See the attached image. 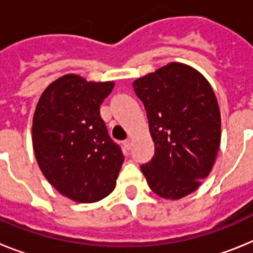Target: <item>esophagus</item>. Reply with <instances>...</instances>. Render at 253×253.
<instances>
[{
	"label": "esophagus",
	"instance_id": "esophagus-1",
	"mask_svg": "<svg viewBox=\"0 0 253 253\" xmlns=\"http://www.w3.org/2000/svg\"><path fill=\"white\" fill-rule=\"evenodd\" d=\"M123 144H124V148L126 149V151H129V149L131 148V146H133V143H131L130 139H126L123 142Z\"/></svg>",
	"mask_w": 253,
	"mask_h": 253
}]
</instances>
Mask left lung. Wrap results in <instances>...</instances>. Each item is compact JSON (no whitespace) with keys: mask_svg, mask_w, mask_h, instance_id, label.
<instances>
[{"mask_svg":"<svg viewBox=\"0 0 253 253\" xmlns=\"http://www.w3.org/2000/svg\"><path fill=\"white\" fill-rule=\"evenodd\" d=\"M143 102L154 156L140 166L153 193L181 199L208 177L220 144V111L209 82L189 66L169 63L133 84Z\"/></svg>","mask_w":253,"mask_h":253,"instance_id":"8db88e82","label":"left lung"}]
</instances>
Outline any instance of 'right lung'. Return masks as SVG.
Returning <instances> with one entry per match:
<instances>
[{
	"mask_svg": "<svg viewBox=\"0 0 253 253\" xmlns=\"http://www.w3.org/2000/svg\"><path fill=\"white\" fill-rule=\"evenodd\" d=\"M114 82H87L66 75L45 88L33 119L38 165L62 195L95 203L114 190L124 162L122 148L109 135L100 106Z\"/></svg>",
	"mask_w": 253,
	"mask_h": 253,
	"instance_id": "obj_1",
	"label": "right lung"
}]
</instances>
